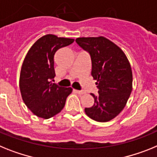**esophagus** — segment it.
<instances>
[{
  "label": "esophagus",
  "instance_id": "esophagus-1",
  "mask_svg": "<svg viewBox=\"0 0 157 157\" xmlns=\"http://www.w3.org/2000/svg\"><path fill=\"white\" fill-rule=\"evenodd\" d=\"M76 92H77V93H78L79 95H83V94L85 93V92H84V91H80V90H77Z\"/></svg>",
  "mask_w": 157,
  "mask_h": 157
}]
</instances>
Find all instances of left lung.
I'll return each mask as SVG.
<instances>
[{
  "label": "left lung",
  "instance_id": "obj_1",
  "mask_svg": "<svg viewBox=\"0 0 157 157\" xmlns=\"http://www.w3.org/2000/svg\"><path fill=\"white\" fill-rule=\"evenodd\" d=\"M77 44L89 53L92 76L99 95L91 94L94 105L84 111L100 122L111 121L122 111L133 89V73L129 60L119 46L103 36L82 37Z\"/></svg>",
  "mask_w": 157,
  "mask_h": 157
}]
</instances>
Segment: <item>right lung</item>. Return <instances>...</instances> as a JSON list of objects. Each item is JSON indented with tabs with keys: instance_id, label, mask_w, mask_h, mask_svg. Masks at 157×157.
<instances>
[{
	"instance_id": "right-lung-1",
	"label": "right lung",
	"mask_w": 157,
	"mask_h": 157,
	"mask_svg": "<svg viewBox=\"0 0 157 157\" xmlns=\"http://www.w3.org/2000/svg\"><path fill=\"white\" fill-rule=\"evenodd\" d=\"M73 39L46 35L38 39L28 50L22 65L20 89L26 106L39 118L47 119L62 111L72 88L53 84L55 77L54 54L69 46Z\"/></svg>"
}]
</instances>
